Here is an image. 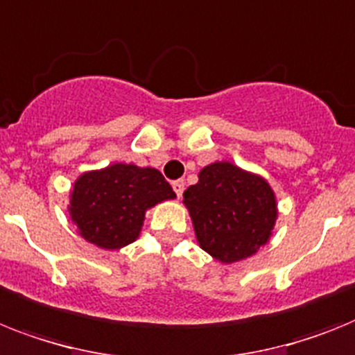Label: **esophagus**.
<instances>
[{
	"mask_svg": "<svg viewBox=\"0 0 355 355\" xmlns=\"http://www.w3.org/2000/svg\"><path fill=\"white\" fill-rule=\"evenodd\" d=\"M184 186H186V184H184V180H175V182H173V191L177 193L178 198H180V196H182V193H184Z\"/></svg>",
	"mask_w": 355,
	"mask_h": 355,
	"instance_id": "esophagus-1",
	"label": "esophagus"
}]
</instances>
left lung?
<instances>
[{
	"label": "left lung",
	"instance_id": "obj_1",
	"mask_svg": "<svg viewBox=\"0 0 355 355\" xmlns=\"http://www.w3.org/2000/svg\"><path fill=\"white\" fill-rule=\"evenodd\" d=\"M184 204L200 247L222 263L254 254L269 242L278 216L269 182L231 162L205 166L184 191Z\"/></svg>",
	"mask_w": 355,
	"mask_h": 355
}]
</instances>
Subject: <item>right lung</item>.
<instances>
[{"mask_svg":"<svg viewBox=\"0 0 355 355\" xmlns=\"http://www.w3.org/2000/svg\"><path fill=\"white\" fill-rule=\"evenodd\" d=\"M175 196L159 169L117 162L83 173L68 211L86 242L113 251L139 238L146 211Z\"/></svg>","mask_w":355,"mask_h":355,"instance_id":"1","label":"right lung"}]
</instances>
